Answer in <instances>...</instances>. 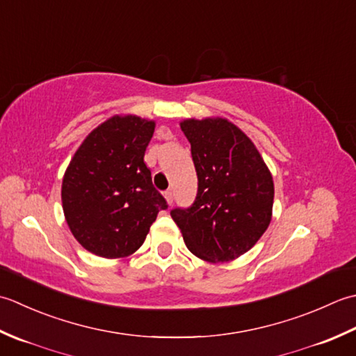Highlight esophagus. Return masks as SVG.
Listing matches in <instances>:
<instances>
[{
	"label": "esophagus",
	"instance_id": "1",
	"mask_svg": "<svg viewBox=\"0 0 356 356\" xmlns=\"http://www.w3.org/2000/svg\"><path fill=\"white\" fill-rule=\"evenodd\" d=\"M164 198H165V201H168V204H172V202H173V192L170 191V188H169V191L164 192Z\"/></svg>",
	"mask_w": 356,
	"mask_h": 356
}]
</instances>
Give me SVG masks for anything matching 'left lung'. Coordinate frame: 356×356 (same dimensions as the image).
Here are the masks:
<instances>
[{
    "instance_id": "left-lung-1",
    "label": "left lung",
    "mask_w": 356,
    "mask_h": 356,
    "mask_svg": "<svg viewBox=\"0 0 356 356\" xmlns=\"http://www.w3.org/2000/svg\"><path fill=\"white\" fill-rule=\"evenodd\" d=\"M198 177L187 209L170 215L187 249L209 263H226L250 250L272 220L273 179L249 136L224 118L184 120Z\"/></svg>"
}]
</instances>
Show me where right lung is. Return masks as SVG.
Segmentation results:
<instances>
[{
    "instance_id": "right-lung-1",
    "label": "right lung",
    "mask_w": 356,
    "mask_h": 356,
    "mask_svg": "<svg viewBox=\"0 0 356 356\" xmlns=\"http://www.w3.org/2000/svg\"><path fill=\"white\" fill-rule=\"evenodd\" d=\"M154 130V121L117 115L92 130L72 158L63 178V210L86 250L103 258L132 255L159 210L168 209L144 163Z\"/></svg>"
}]
</instances>
